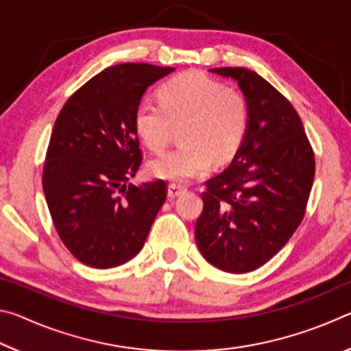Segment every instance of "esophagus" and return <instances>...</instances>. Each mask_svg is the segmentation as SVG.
I'll use <instances>...</instances> for the list:
<instances>
[{
    "mask_svg": "<svg viewBox=\"0 0 351 351\" xmlns=\"http://www.w3.org/2000/svg\"><path fill=\"white\" fill-rule=\"evenodd\" d=\"M184 192H186V187L181 186V184H175V182L169 184V198L173 199L176 197H180V195Z\"/></svg>",
    "mask_w": 351,
    "mask_h": 351,
    "instance_id": "34e87169",
    "label": "esophagus"
}]
</instances>
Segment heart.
<instances>
[{"label":"heart","instance_id":"heart-1","mask_svg":"<svg viewBox=\"0 0 351 351\" xmlns=\"http://www.w3.org/2000/svg\"><path fill=\"white\" fill-rule=\"evenodd\" d=\"M159 104L144 99L136 106L134 132L147 148L161 153L173 128L181 147L148 164L159 180L186 182L204 175L212 159L224 162L239 150L247 128V104L240 93L199 73H186L165 82Z\"/></svg>","mask_w":351,"mask_h":351}]
</instances>
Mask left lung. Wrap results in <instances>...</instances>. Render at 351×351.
<instances>
[{
	"mask_svg": "<svg viewBox=\"0 0 351 351\" xmlns=\"http://www.w3.org/2000/svg\"><path fill=\"white\" fill-rule=\"evenodd\" d=\"M209 71L239 83L249 116L232 162L206 182L195 239L215 268L245 274L274 257L299 228L314 153L294 106L263 77L246 68Z\"/></svg>",
	"mask_w": 351,
	"mask_h": 351,
	"instance_id": "left-lung-1",
	"label": "left lung"
}]
</instances>
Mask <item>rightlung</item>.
Listing matches in <instances>:
<instances>
[{
	"instance_id": "1",
	"label": "right lung",
	"mask_w": 351,
	"mask_h": 351,
	"mask_svg": "<svg viewBox=\"0 0 351 351\" xmlns=\"http://www.w3.org/2000/svg\"><path fill=\"white\" fill-rule=\"evenodd\" d=\"M175 68L122 63L68 99L52 130L43 190L63 245L83 265L106 269L138 255L167 198L158 180L130 182L141 165L134 111L147 88Z\"/></svg>"
}]
</instances>
